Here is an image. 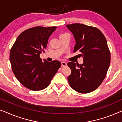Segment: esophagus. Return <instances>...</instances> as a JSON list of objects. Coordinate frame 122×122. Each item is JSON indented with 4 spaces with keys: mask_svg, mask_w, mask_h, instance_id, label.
<instances>
[{
    "mask_svg": "<svg viewBox=\"0 0 122 122\" xmlns=\"http://www.w3.org/2000/svg\"><path fill=\"white\" fill-rule=\"evenodd\" d=\"M61 66H66V63L65 62V61H62V62L61 63Z\"/></svg>",
    "mask_w": 122,
    "mask_h": 122,
    "instance_id": "esophagus-1",
    "label": "esophagus"
}]
</instances>
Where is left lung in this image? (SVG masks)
I'll use <instances>...</instances> for the list:
<instances>
[{
  "mask_svg": "<svg viewBox=\"0 0 122 122\" xmlns=\"http://www.w3.org/2000/svg\"><path fill=\"white\" fill-rule=\"evenodd\" d=\"M73 33L76 44L74 52L79 51L83 57L82 64L68 63L71 73L68 76L71 87L81 93L96 90L106 77L111 63L107 40L98 28L75 23L66 25Z\"/></svg>",
  "mask_w": 122,
  "mask_h": 122,
  "instance_id": "8db88e82",
  "label": "left lung"
}]
</instances>
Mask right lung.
I'll use <instances>...</instances> for the list:
<instances>
[{"label":"right lung","instance_id":"obj_1","mask_svg":"<svg viewBox=\"0 0 122 122\" xmlns=\"http://www.w3.org/2000/svg\"><path fill=\"white\" fill-rule=\"evenodd\" d=\"M56 26H36L18 36L10 51V61L14 74L25 87L41 91L49 86L61 66L58 61H42L40 54L44 52L48 39Z\"/></svg>","mask_w":122,"mask_h":122}]
</instances>
